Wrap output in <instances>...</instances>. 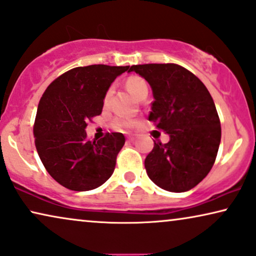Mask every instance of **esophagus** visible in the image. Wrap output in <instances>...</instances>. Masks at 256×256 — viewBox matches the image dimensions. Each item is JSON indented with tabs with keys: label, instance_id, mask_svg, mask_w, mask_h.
Masks as SVG:
<instances>
[{
	"label": "esophagus",
	"instance_id": "34e87169",
	"mask_svg": "<svg viewBox=\"0 0 256 256\" xmlns=\"http://www.w3.org/2000/svg\"><path fill=\"white\" fill-rule=\"evenodd\" d=\"M128 142H134L136 139H137V136H136V134H131V136H128Z\"/></svg>",
	"mask_w": 256,
	"mask_h": 256
}]
</instances>
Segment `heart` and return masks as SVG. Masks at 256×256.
Here are the masks:
<instances>
[{
  "label": "heart",
  "instance_id": "heart-1",
  "mask_svg": "<svg viewBox=\"0 0 256 256\" xmlns=\"http://www.w3.org/2000/svg\"><path fill=\"white\" fill-rule=\"evenodd\" d=\"M126 88H128V92H130L134 98H137V100H139L142 94H148V83H146L145 80H142V77L138 76H132L126 80ZM108 96H110V92H108L106 97H105V103L108 102ZM132 124H134V122L128 118H117L114 122V128H117V130H124V128H131Z\"/></svg>",
  "mask_w": 256,
  "mask_h": 256
}]
</instances>
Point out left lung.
Returning <instances> with one entry per match:
<instances>
[{
    "label": "left lung",
    "instance_id": "8db88e82",
    "mask_svg": "<svg viewBox=\"0 0 256 256\" xmlns=\"http://www.w3.org/2000/svg\"><path fill=\"white\" fill-rule=\"evenodd\" d=\"M152 88L148 120L170 136L154 142L145 159L148 178L168 192L196 186L212 168L221 140V126L213 98L202 80L176 64L132 66Z\"/></svg>",
    "mask_w": 256,
    "mask_h": 256
}]
</instances>
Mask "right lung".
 <instances>
[{
	"mask_svg": "<svg viewBox=\"0 0 256 256\" xmlns=\"http://www.w3.org/2000/svg\"><path fill=\"white\" fill-rule=\"evenodd\" d=\"M128 66H80L56 78L40 98L34 125L35 145L48 173L71 190H94L112 176L125 144L122 134L88 140L86 122L103 110L108 88Z\"/></svg>",
	"mask_w": 256,
	"mask_h": 256,
	"instance_id": "right-lung-1",
	"label": "right lung"
}]
</instances>
